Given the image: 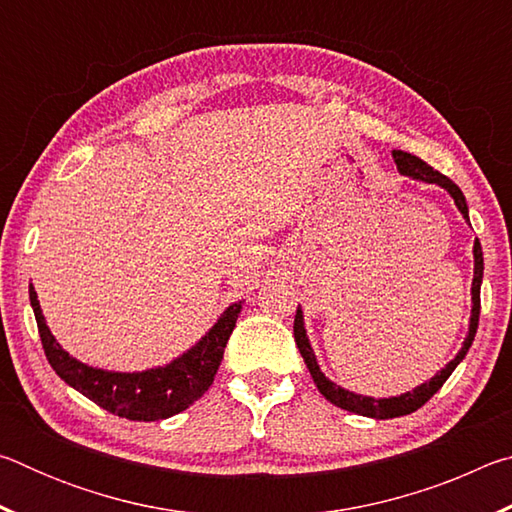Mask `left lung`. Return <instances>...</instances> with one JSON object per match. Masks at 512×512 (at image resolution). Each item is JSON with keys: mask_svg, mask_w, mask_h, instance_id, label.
Returning <instances> with one entry per match:
<instances>
[{"mask_svg": "<svg viewBox=\"0 0 512 512\" xmlns=\"http://www.w3.org/2000/svg\"><path fill=\"white\" fill-rule=\"evenodd\" d=\"M393 158L397 162V169H400V173H404V176H411L415 180H424V183H436L440 187H445L447 192L452 194L458 210H461V214L465 216V221H470V216H467L465 196H463L461 189H458L456 183H452V180H449L447 176H443V173L429 167L427 162H422L420 158H415V155L406 153V151H393ZM481 280H483V253H481L479 239H476L474 241V280H472V318H470V332H467V339L463 343L461 352H458L456 359L449 361L436 377H431L427 384L413 388L411 393H404L400 397H386V400H375V397H363V395L345 391V388L336 386L334 381H329L323 375V372H320L316 357H314V350H311L309 339H307L305 323H302V311L298 307L296 320H293V336H296V345H298V350L302 354V359H305V363H307L311 377H314V384L318 386V391L323 393L325 400H329L332 404L341 406V409L350 411V413L366 415V418L388 420V418H400V415H409L413 411H418L422 404H427L431 397L440 391V386L445 384L447 377L452 375L454 368L463 361L467 350H470V345L474 341V334H476V327H479Z\"/></svg>", "mask_w": 512, "mask_h": 512, "instance_id": "left-lung-1", "label": "left lung"}]
</instances>
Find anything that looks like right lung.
Wrapping results in <instances>:
<instances>
[{"mask_svg": "<svg viewBox=\"0 0 512 512\" xmlns=\"http://www.w3.org/2000/svg\"><path fill=\"white\" fill-rule=\"evenodd\" d=\"M29 298L33 314H36L42 350L56 375L85 397H90L101 409L137 422L171 418L192 406L212 386L225 345H228L237 316L241 314V302L230 305L223 311L219 323L192 350L171 361L169 366L144 372H108L90 368L69 357L49 332L33 284L29 287Z\"/></svg>", "mask_w": 512, "mask_h": 512, "instance_id": "obj_1", "label": "right lung"}]
</instances>
